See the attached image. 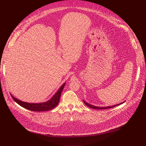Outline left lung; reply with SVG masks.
Here are the masks:
<instances>
[{
	"instance_id": "obj_1",
	"label": "left lung",
	"mask_w": 146,
	"mask_h": 146,
	"mask_svg": "<svg viewBox=\"0 0 146 146\" xmlns=\"http://www.w3.org/2000/svg\"><path fill=\"white\" fill-rule=\"evenodd\" d=\"M83 101H84V103L85 104V105H86L89 107H90V108L94 109H110V108H113V107H114L120 105V104H122L123 103H125V101H124V102H122V103H120V104H117L116 105H114V106H107V107H97V106H94L93 105H91L90 104L86 103V101H85L84 100H83Z\"/></svg>"
}]
</instances>
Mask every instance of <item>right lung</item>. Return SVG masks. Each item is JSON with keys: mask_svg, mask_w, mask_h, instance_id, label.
<instances>
[{"mask_svg": "<svg viewBox=\"0 0 146 146\" xmlns=\"http://www.w3.org/2000/svg\"><path fill=\"white\" fill-rule=\"evenodd\" d=\"M65 85H66V83L62 84L59 90L57 91V92L48 101H46V102H43V103H26L15 98L14 97L12 96V94H11V96L17 104H18L19 105L24 107L25 109H28L31 111H45L52 110L58 105L60 101L61 94Z\"/></svg>", "mask_w": 146, "mask_h": 146, "instance_id": "1", "label": "right lung"}]
</instances>
